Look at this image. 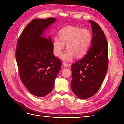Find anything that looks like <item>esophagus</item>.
<instances>
[{
	"label": "esophagus",
	"mask_w": 124,
	"mask_h": 124,
	"mask_svg": "<svg viewBox=\"0 0 124 124\" xmlns=\"http://www.w3.org/2000/svg\"><path fill=\"white\" fill-rule=\"evenodd\" d=\"M63 65L65 67H67L68 66H69V64H68V63H67L66 62H63Z\"/></svg>",
	"instance_id": "esophagus-1"
}]
</instances>
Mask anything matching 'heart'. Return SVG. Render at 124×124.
I'll list each match as a JSON object with an SVG mask.
<instances>
[{
	"mask_svg": "<svg viewBox=\"0 0 124 124\" xmlns=\"http://www.w3.org/2000/svg\"><path fill=\"white\" fill-rule=\"evenodd\" d=\"M59 38L55 37L54 39V54L58 57L62 56L65 44H66L68 50L62 58L64 61H70L74 56L77 58H80L86 53L91 43L92 36L87 29L69 26L59 31Z\"/></svg>",
	"mask_w": 124,
	"mask_h": 124,
	"instance_id": "obj_1",
	"label": "heart"
}]
</instances>
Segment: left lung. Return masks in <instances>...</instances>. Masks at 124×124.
<instances>
[{"instance_id":"obj_1","label":"left lung","mask_w":124,"mask_h":124,"mask_svg":"<svg viewBox=\"0 0 124 124\" xmlns=\"http://www.w3.org/2000/svg\"><path fill=\"white\" fill-rule=\"evenodd\" d=\"M93 38L87 53L71 66V88L81 99H87L98 91L108 68V45L106 37L100 26L89 20Z\"/></svg>"}]
</instances>
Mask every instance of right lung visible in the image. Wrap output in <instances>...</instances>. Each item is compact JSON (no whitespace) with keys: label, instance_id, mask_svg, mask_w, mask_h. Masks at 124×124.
Masks as SVG:
<instances>
[{"label":"right lung","instance_id":"1","mask_svg":"<svg viewBox=\"0 0 124 124\" xmlns=\"http://www.w3.org/2000/svg\"><path fill=\"white\" fill-rule=\"evenodd\" d=\"M56 18L33 20L26 26L17 43L16 57L21 80L30 93L37 97L53 89L61 68V60L53 53L51 37L43 36Z\"/></svg>","mask_w":124,"mask_h":124}]
</instances>
